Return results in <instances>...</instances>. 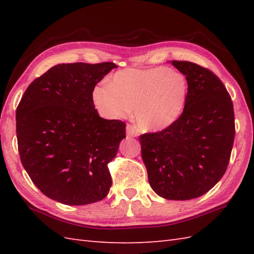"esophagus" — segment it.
<instances>
[{
    "label": "esophagus",
    "instance_id": "esophagus-1",
    "mask_svg": "<svg viewBox=\"0 0 254 254\" xmlns=\"http://www.w3.org/2000/svg\"><path fill=\"white\" fill-rule=\"evenodd\" d=\"M138 135L137 130L134 127L130 126V124H127V137H135Z\"/></svg>",
    "mask_w": 254,
    "mask_h": 254
}]
</instances>
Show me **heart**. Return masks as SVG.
I'll use <instances>...</instances> for the list:
<instances>
[{"instance_id": "obj_1", "label": "heart", "mask_w": 254, "mask_h": 254, "mask_svg": "<svg viewBox=\"0 0 254 254\" xmlns=\"http://www.w3.org/2000/svg\"><path fill=\"white\" fill-rule=\"evenodd\" d=\"M188 98L187 77L167 67L122 69L93 91L94 104L102 115L126 118L134 110L138 127L147 132L164 131L175 124Z\"/></svg>"}]
</instances>
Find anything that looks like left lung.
<instances>
[{
	"instance_id": "1",
	"label": "left lung",
	"mask_w": 254,
	"mask_h": 254,
	"mask_svg": "<svg viewBox=\"0 0 254 254\" xmlns=\"http://www.w3.org/2000/svg\"><path fill=\"white\" fill-rule=\"evenodd\" d=\"M188 79L181 118L164 131L139 136L148 182L167 199L203 195L222 179L235 139L234 106L227 89L209 69L171 61Z\"/></svg>"
}]
</instances>
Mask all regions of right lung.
<instances>
[{
	"label": "right lung",
	"instance_id": "right-lung-1",
	"mask_svg": "<svg viewBox=\"0 0 254 254\" xmlns=\"http://www.w3.org/2000/svg\"><path fill=\"white\" fill-rule=\"evenodd\" d=\"M115 63L58 64L36 78L16 110L20 161L46 196L66 205L101 201L112 185L108 164L126 123L106 120L93 91Z\"/></svg>",
	"mask_w": 254,
	"mask_h": 254
}]
</instances>
